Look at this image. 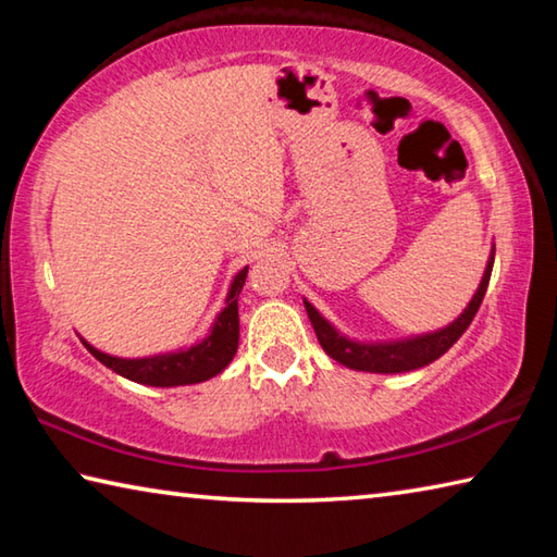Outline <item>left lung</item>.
<instances>
[{
  "mask_svg": "<svg viewBox=\"0 0 557 557\" xmlns=\"http://www.w3.org/2000/svg\"><path fill=\"white\" fill-rule=\"evenodd\" d=\"M492 268H494V258H488L482 285H479L476 295L471 297L469 307L461 312L455 322L449 326L440 329L435 334H425V336H414V338H405V342H385V344H358L351 342L336 332V329L326 322V319L317 312V309L309 305L305 299L309 322H312L319 344H322L324 351L334 358V361L344 363L346 369L354 371H369V373H405V371H414L422 369L432 361L449 351L451 344L467 332V326L471 324V319L482 307V299L486 295L488 287V277H492Z\"/></svg>",
  "mask_w": 557,
  "mask_h": 557,
  "instance_id": "obj_1",
  "label": "left lung"
}]
</instances>
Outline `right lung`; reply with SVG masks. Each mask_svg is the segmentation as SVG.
Instances as JSON below:
<instances>
[{"mask_svg": "<svg viewBox=\"0 0 557 557\" xmlns=\"http://www.w3.org/2000/svg\"><path fill=\"white\" fill-rule=\"evenodd\" d=\"M248 277V268H243L238 275L233 277V285L228 289V299H225L223 312L213 322L211 334L186 351L176 354H159L152 358H117L98 351L96 346L86 344L88 351L98 358L102 366H108L125 379L154 385V388H172V385H191L209 381L219 375L225 366L233 361L235 351H238V336H240V319H238V295Z\"/></svg>", "mask_w": 557, "mask_h": 557, "instance_id": "1", "label": "right lung"}]
</instances>
